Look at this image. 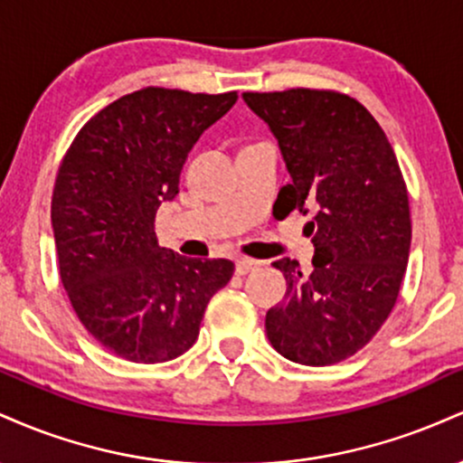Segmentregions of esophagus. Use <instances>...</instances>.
Returning <instances> with one entry per match:
<instances>
[{
  "label": "esophagus",
  "mask_w": 463,
  "mask_h": 463,
  "mask_svg": "<svg viewBox=\"0 0 463 463\" xmlns=\"http://www.w3.org/2000/svg\"><path fill=\"white\" fill-rule=\"evenodd\" d=\"M257 268H259V261H254V259H246V257L237 259V263H235L237 274H241V276L252 272V269H257Z\"/></svg>",
  "instance_id": "1"
}]
</instances>
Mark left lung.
Wrapping results in <instances>:
<instances>
[{
  "mask_svg": "<svg viewBox=\"0 0 463 463\" xmlns=\"http://www.w3.org/2000/svg\"><path fill=\"white\" fill-rule=\"evenodd\" d=\"M269 126L291 183L276 204L316 213L311 272L296 259L272 265L285 300L265 316L276 353L302 365L353 357L394 309L411 246L407 184L383 128L350 95L317 89L243 93Z\"/></svg>",
  "mask_w": 463,
  "mask_h": 463,
  "instance_id": "obj_1",
  "label": "left lung"
}]
</instances>
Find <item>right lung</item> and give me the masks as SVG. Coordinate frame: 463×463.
I'll return each mask as SVG.
<instances>
[{
	"mask_svg": "<svg viewBox=\"0 0 463 463\" xmlns=\"http://www.w3.org/2000/svg\"><path fill=\"white\" fill-rule=\"evenodd\" d=\"M237 102L146 87L80 128L58 167L52 228L58 269L82 326L109 353L161 364L194 346L206 305L235 272L228 259L161 248L154 217L178 194L191 147Z\"/></svg>",
	"mask_w": 463,
	"mask_h": 463,
	"instance_id": "1",
	"label": "right lung"
}]
</instances>
